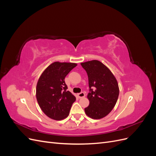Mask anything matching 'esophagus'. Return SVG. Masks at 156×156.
Listing matches in <instances>:
<instances>
[{
  "instance_id": "34e87169",
  "label": "esophagus",
  "mask_w": 156,
  "mask_h": 156,
  "mask_svg": "<svg viewBox=\"0 0 156 156\" xmlns=\"http://www.w3.org/2000/svg\"><path fill=\"white\" fill-rule=\"evenodd\" d=\"M77 96L79 98H82L85 96V94H84V92H81V93L77 94Z\"/></svg>"
}]
</instances>
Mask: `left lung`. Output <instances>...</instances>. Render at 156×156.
<instances>
[{
	"instance_id": "obj_1",
	"label": "left lung",
	"mask_w": 156,
	"mask_h": 156,
	"mask_svg": "<svg viewBox=\"0 0 156 156\" xmlns=\"http://www.w3.org/2000/svg\"><path fill=\"white\" fill-rule=\"evenodd\" d=\"M88 77L89 105L84 108L92 119H100L109 114L119 95V84L111 70L99 60L81 63Z\"/></svg>"
}]
</instances>
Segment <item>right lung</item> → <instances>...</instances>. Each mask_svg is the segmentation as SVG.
Listing matches in <instances>:
<instances>
[{"label":"right lung","mask_w":156,"mask_h":156,"mask_svg":"<svg viewBox=\"0 0 156 156\" xmlns=\"http://www.w3.org/2000/svg\"><path fill=\"white\" fill-rule=\"evenodd\" d=\"M77 64L55 62L41 73L37 83L36 96L45 114L51 119L61 120L68 117L76 98L69 91L64 79Z\"/></svg>","instance_id":"right-lung-1"}]
</instances>
